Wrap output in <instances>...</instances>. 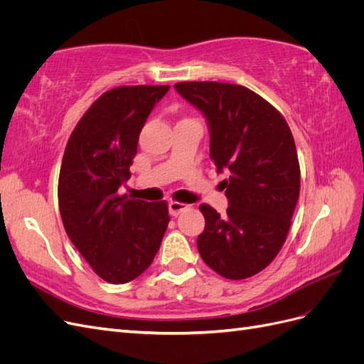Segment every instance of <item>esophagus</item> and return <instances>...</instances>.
<instances>
[{
    "instance_id": "esophagus-1",
    "label": "esophagus",
    "mask_w": 364,
    "mask_h": 364,
    "mask_svg": "<svg viewBox=\"0 0 364 364\" xmlns=\"http://www.w3.org/2000/svg\"><path fill=\"white\" fill-rule=\"evenodd\" d=\"M186 209H190V205L182 203V202H170L168 203V211L173 217H178L181 213L186 211Z\"/></svg>"
}]
</instances>
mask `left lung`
I'll list each match as a JSON object with an SVG mask.
<instances>
[{"label": "left lung", "mask_w": 364, "mask_h": 364, "mask_svg": "<svg viewBox=\"0 0 364 364\" xmlns=\"http://www.w3.org/2000/svg\"><path fill=\"white\" fill-rule=\"evenodd\" d=\"M174 90L203 114L209 156L217 173L229 174L222 182L226 215L200 205L205 229L197 249L223 278H250L278 255L299 199L301 171L290 127L245 86L183 82Z\"/></svg>", "instance_id": "obj_1"}]
</instances>
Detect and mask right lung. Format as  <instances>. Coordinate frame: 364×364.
Masks as SVG:
<instances>
[{
	"label": "right lung",
	"instance_id": "1",
	"mask_svg": "<svg viewBox=\"0 0 364 364\" xmlns=\"http://www.w3.org/2000/svg\"><path fill=\"white\" fill-rule=\"evenodd\" d=\"M170 86H121L105 92L75 126L63 153L59 209L75 249L98 277L126 284L144 273L170 217L165 202L119 196L130 178L142 127Z\"/></svg>",
	"mask_w": 364,
	"mask_h": 364
}]
</instances>
